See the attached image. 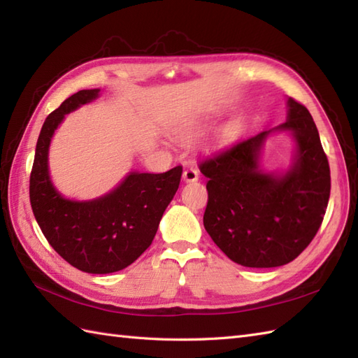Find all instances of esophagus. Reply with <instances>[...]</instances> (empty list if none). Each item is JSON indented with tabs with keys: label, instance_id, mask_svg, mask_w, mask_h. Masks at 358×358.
Returning <instances> with one entry per match:
<instances>
[{
	"label": "esophagus",
	"instance_id": "34e87169",
	"mask_svg": "<svg viewBox=\"0 0 358 358\" xmlns=\"http://www.w3.org/2000/svg\"><path fill=\"white\" fill-rule=\"evenodd\" d=\"M183 180L187 181V183H191V181H196L199 180V171H196L194 166L186 167L183 172Z\"/></svg>",
	"mask_w": 358,
	"mask_h": 358
}]
</instances>
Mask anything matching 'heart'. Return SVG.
<instances>
[{"mask_svg":"<svg viewBox=\"0 0 358 358\" xmlns=\"http://www.w3.org/2000/svg\"><path fill=\"white\" fill-rule=\"evenodd\" d=\"M237 132H238V127L235 126V124H232V126L224 129V134L223 135L226 136V138H232V136L237 135Z\"/></svg>","mask_w":358,"mask_h":358,"instance_id":"1","label":"heart"}]
</instances>
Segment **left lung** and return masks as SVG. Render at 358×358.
Returning <instances> with one entry per match:
<instances>
[{"label":"left lung","instance_id":"8db88e82","mask_svg":"<svg viewBox=\"0 0 358 358\" xmlns=\"http://www.w3.org/2000/svg\"><path fill=\"white\" fill-rule=\"evenodd\" d=\"M287 120L277 129L296 140L295 162L283 177L258 171L264 131L200 163L208 177L203 223L232 262L277 268L295 260L314 240L331 194V171L309 110L287 100Z\"/></svg>","mask_w":358,"mask_h":358}]
</instances>
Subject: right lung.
I'll list each match as a JSON object with an SVG mask.
<instances>
[{
	"label": "right lung",
	"instance_id": "obj_1",
	"mask_svg": "<svg viewBox=\"0 0 358 358\" xmlns=\"http://www.w3.org/2000/svg\"><path fill=\"white\" fill-rule=\"evenodd\" d=\"M100 89L80 90L49 113L36 141L29 195L49 245L83 272L110 273L127 268L154 240L159 220L177 192L183 167L163 173L131 172L117 189L92 201H72L52 186L50 138L66 113L95 100Z\"/></svg>",
	"mask_w": 358,
	"mask_h": 358
}]
</instances>
